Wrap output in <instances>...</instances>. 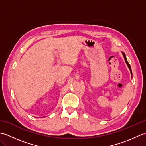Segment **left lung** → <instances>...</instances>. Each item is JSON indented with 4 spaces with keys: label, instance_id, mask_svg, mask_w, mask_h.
Returning <instances> with one entry per match:
<instances>
[{
    "label": "left lung",
    "instance_id": "8db88e82",
    "mask_svg": "<svg viewBox=\"0 0 146 146\" xmlns=\"http://www.w3.org/2000/svg\"><path fill=\"white\" fill-rule=\"evenodd\" d=\"M122 54H123V57H124V59H125V62H126V63H127V66H128V67H129V68L130 71H131V75H132V70H131V66H130V64H129V63H128L127 60V59H126V56H125V54L124 52H122Z\"/></svg>",
    "mask_w": 146,
    "mask_h": 146
}]
</instances>
